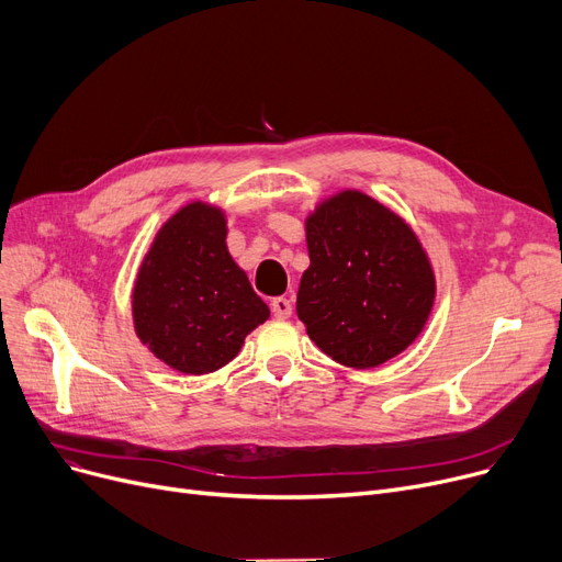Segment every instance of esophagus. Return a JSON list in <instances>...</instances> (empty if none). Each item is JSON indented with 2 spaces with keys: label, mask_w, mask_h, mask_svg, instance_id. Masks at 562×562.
I'll return each instance as SVG.
<instances>
[{
  "label": "esophagus",
  "mask_w": 562,
  "mask_h": 562,
  "mask_svg": "<svg viewBox=\"0 0 562 562\" xmlns=\"http://www.w3.org/2000/svg\"><path fill=\"white\" fill-rule=\"evenodd\" d=\"M272 313H274V317H290L292 315V302L290 300H285V297H274L272 300Z\"/></svg>",
  "instance_id": "34e87169"
}]
</instances>
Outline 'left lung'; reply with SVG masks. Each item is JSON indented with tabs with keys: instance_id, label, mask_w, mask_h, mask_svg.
<instances>
[{
	"instance_id": "1",
	"label": "left lung",
	"mask_w": 562,
	"mask_h": 562,
	"mask_svg": "<svg viewBox=\"0 0 562 562\" xmlns=\"http://www.w3.org/2000/svg\"><path fill=\"white\" fill-rule=\"evenodd\" d=\"M306 247L297 315L319 350L363 370L416 340L435 304V272L395 212L340 192L306 220Z\"/></svg>"
}]
</instances>
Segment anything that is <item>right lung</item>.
<instances>
[{
  "label": "right lung",
  "instance_id": "1",
  "mask_svg": "<svg viewBox=\"0 0 562 562\" xmlns=\"http://www.w3.org/2000/svg\"><path fill=\"white\" fill-rule=\"evenodd\" d=\"M132 315L148 350L184 375L237 357L270 308L226 249L222 210L190 203L159 228L139 267Z\"/></svg>",
  "mask_w": 562,
  "mask_h": 562
}]
</instances>
